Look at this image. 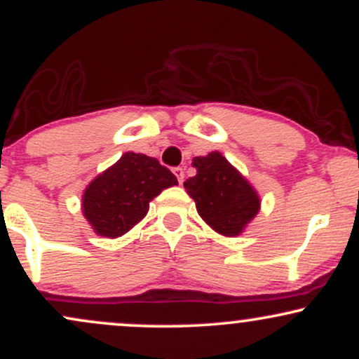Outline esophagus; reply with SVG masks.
<instances>
[{
  "instance_id": "1",
  "label": "esophagus",
  "mask_w": 359,
  "mask_h": 359,
  "mask_svg": "<svg viewBox=\"0 0 359 359\" xmlns=\"http://www.w3.org/2000/svg\"><path fill=\"white\" fill-rule=\"evenodd\" d=\"M174 174L177 177V180H179V184H182L184 182V168L182 167L174 168Z\"/></svg>"
}]
</instances>
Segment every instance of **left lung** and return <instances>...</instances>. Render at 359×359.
I'll use <instances>...</instances> for the list:
<instances>
[{
	"label": "left lung",
	"instance_id": "obj_1",
	"mask_svg": "<svg viewBox=\"0 0 359 359\" xmlns=\"http://www.w3.org/2000/svg\"><path fill=\"white\" fill-rule=\"evenodd\" d=\"M197 174L184 182L199 216L222 236H240L259 211L257 189L219 151L192 158Z\"/></svg>",
	"mask_w": 359,
	"mask_h": 359
}]
</instances>
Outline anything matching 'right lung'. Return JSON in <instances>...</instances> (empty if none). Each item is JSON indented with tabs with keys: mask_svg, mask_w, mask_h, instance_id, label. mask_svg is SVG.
<instances>
[{
	"mask_svg": "<svg viewBox=\"0 0 359 359\" xmlns=\"http://www.w3.org/2000/svg\"><path fill=\"white\" fill-rule=\"evenodd\" d=\"M175 175L154 156L126 151L82 194V214L97 236L119 238L147 216L163 189L177 185Z\"/></svg>",
	"mask_w": 359,
	"mask_h": 359,
	"instance_id": "right-lung-1",
	"label": "right lung"
}]
</instances>
